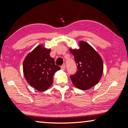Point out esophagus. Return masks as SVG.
<instances>
[{
    "label": "esophagus",
    "mask_w": 128,
    "mask_h": 128,
    "mask_svg": "<svg viewBox=\"0 0 128 128\" xmlns=\"http://www.w3.org/2000/svg\"><path fill=\"white\" fill-rule=\"evenodd\" d=\"M61 69H62V70H64L65 69H66V65H65V64H62V66H61Z\"/></svg>",
    "instance_id": "obj_1"
}]
</instances>
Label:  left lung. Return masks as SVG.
Wrapping results in <instances>:
<instances>
[{
	"label": "left lung",
	"mask_w": 128,
	"mask_h": 128,
	"mask_svg": "<svg viewBox=\"0 0 128 128\" xmlns=\"http://www.w3.org/2000/svg\"><path fill=\"white\" fill-rule=\"evenodd\" d=\"M80 49H70L77 66V71L70 76L73 84L86 90L94 86L100 80L104 70V63L100 55L88 43L79 42Z\"/></svg>",
	"instance_id": "left-lung-1"
}]
</instances>
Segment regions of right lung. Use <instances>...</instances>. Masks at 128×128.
I'll list each match as a JSON object with an SVG mask.
<instances>
[{
	"instance_id": "obj_1",
	"label": "right lung",
	"mask_w": 128,
	"mask_h": 128,
	"mask_svg": "<svg viewBox=\"0 0 128 128\" xmlns=\"http://www.w3.org/2000/svg\"><path fill=\"white\" fill-rule=\"evenodd\" d=\"M50 49L38 45L26 56L23 64L24 78L28 83L39 91L46 90L53 83L54 73L60 70L49 55Z\"/></svg>"
}]
</instances>
